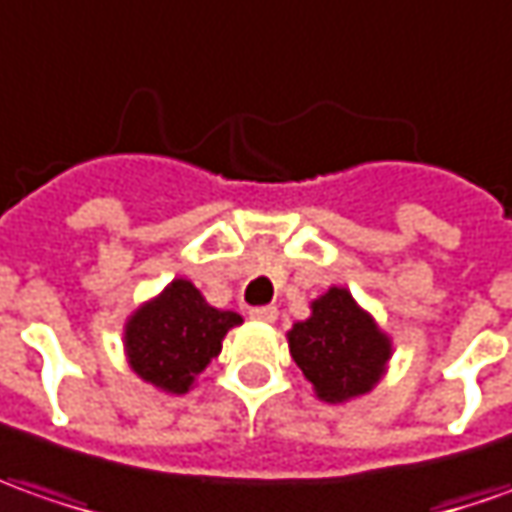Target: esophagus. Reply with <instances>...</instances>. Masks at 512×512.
<instances>
[{
    "instance_id": "obj_1",
    "label": "esophagus",
    "mask_w": 512,
    "mask_h": 512,
    "mask_svg": "<svg viewBox=\"0 0 512 512\" xmlns=\"http://www.w3.org/2000/svg\"><path fill=\"white\" fill-rule=\"evenodd\" d=\"M249 314H252V320H260V323H274L277 320L274 306H255V309H249Z\"/></svg>"
}]
</instances>
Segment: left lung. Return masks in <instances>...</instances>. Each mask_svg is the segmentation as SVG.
Here are the masks:
<instances>
[{
  "mask_svg": "<svg viewBox=\"0 0 512 512\" xmlns=\"http://www.w3.org/2000/svg\"><path fill=\"white\" fill-rule=\"evenodd\" d=\"M291 360L323 402L368 394L391 360V340L351 291L331 289L311 303V317L289 331Z\"/></svg>",
  "mask_w": 512,
  "mask_h": 512,
  "instance_id": "1",
  "label": "left lung"
}]
</instances>
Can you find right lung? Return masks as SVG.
I'll return each instance as SVG.
<instances>
[{
	"label": "right lung",
	"instance_id": "add662e5",
	"mask_svg": "<svg viewBox=\"0 0 512 512\" xmlns=\"http://www.w3.org/2000/svg\"><path fill=\"white\" fill-rule=\"evenodd\" d=\"M240 314L209 306L189 280L178 277L124 326L127 360L138 377L169 394H186L195 377L221 354Z\"/></svg>",
	"mask_w": 512,
	"mask_h": 512
}]
</instances>
